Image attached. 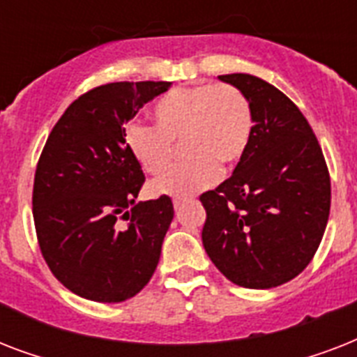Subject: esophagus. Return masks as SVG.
<instances>
[{
    "label": "esophagus",
    "mask_w": 357,
    "mask_h": 357,
    "mask_svg": "<svg viewBox=\"0 0 357 357\" xmlns=\"http://www.w3.org/2000/svg\"><path fill=\"white\" fill-rule=\"evenodd\" d=\"M172 204H174V207H176V209H178V207H181L185 204V200L183 198H174L172 200Z\"/></svg>",
    "instance_id": "1"
}]
</instances>
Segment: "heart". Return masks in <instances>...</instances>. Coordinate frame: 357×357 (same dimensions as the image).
Instances as JSON below:
<instances>
[{
  "instance_id": "b5f03b06",
  "label": "heart",
  "mask_w": 357,
  "mask_h": 357,
  "mask_svg": "<svg viewBox=\"0 0 357 357\" xmlns=\"http://www.w3.org/2000/svg\"><path fill=\"white\" fill-rule=\"evenodd\" d=\"M151 126L129 123L123 142L139 167L161 176L183 146L181 167L153 181L151 195L183 198L209 189L220 178V167L241 161L252 137V107L237 86L196 85L174 89L155 102Z\"/></svg>"
}]
</instances>
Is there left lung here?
<instances>
[{
	"label": "left lung",
	"instance_id": "left-lung-1",
	"mask_svg": "<svg viewBox=\"0 0 357 357\" xmlns=\"http://www.w3.org/2000/svg\"><path fill=\"white\" fill-rule=\"evenodd\" d=\"M252 107V137L234 174L200 196L202 243L235 285L271 289L310 265L330 217L332 185L313 129L282 91L250 74L218 75Z\"/></svg>",
	"mask_w": 357,
	"mask_h": 357
}]
</instances>
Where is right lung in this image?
I'll list each match as a JSON object with an SVG mask.
<instances>
[{
    "label": "right lung",
    "mask_w": 357,
    "mask_h": 357,
    "mask_svg": "<svg viewBox=\"0 0 357 357\" xmlns=\"http://www.w3.org/2000/svg\"><path fill=\"white\" fill-rule=\"evenodd\" d=\"M168 86H96L64 111L47 137L35 172L33 220L50 271L77 296L123 302L155 272L174 206L167 195L135 204L144 172L126 148L123 131ZM119 220L128 224L120 227Z\"/></svg>",
    "instance_id": "obj_1"
}]
</instances>
